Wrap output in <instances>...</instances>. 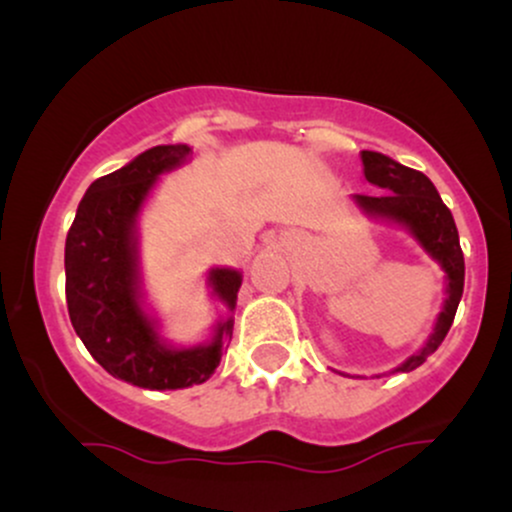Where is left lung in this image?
I'll return each mask as SVG.
<instances>
[{
  "label": "left lung",
  "instance_id": "1",
  "mask_svg": "<svg viewBox=\"0 0 512 512\" xmlns=\"http://www.w3.org/2000/svg\"><path fill=\"white\" fill-rule=\"evenodd\" d=\"M361 161L366 180L378 190H383V195H356V202L368 214L407 226L416 240L424 245L428 255L436 257L448 274V301H445L443 313L438 317L436 330L419 354L407 358L397 368V373H409V370L419 368L438 349L450 330L452 320H455L464 289L460 236H457V226L450 209L445 207L433 182L421 170L402 166V163L392 161L390 156L378 154V151H361Z\"/></svg>",
  "mask_w": 512,
  "mask_h": 512
}]
</instances>
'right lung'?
<instances>
[{
	"label": "right lung",
	"instance_id": "1",
	"mask_svg": "<svg viewBox=\"0 0 512 512\" xmlns=\"http://www.w3.org/2000/svg\"><path fill=\"white\" fill-rule=\"evenodd\" d=\"M190 151L185 144L154 146L125 168L93 180L64 245V289L76 334L110 375L146 390H180L209 380L233 337L228 317L209 346L168 349L139 308L134 221L158 175L180 166ZM209 281L216 296L236 308L240 274L211 269Z\"/></svg>",
	"mask_w": 512,
	"mask_h": 512
}]
</instances>
